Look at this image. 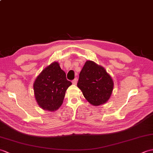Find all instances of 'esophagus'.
Returning a JSON list of instances; mask_svg holds the SVG:
<instances>
[{
  "label": "esophagus",
  "instance_id": "34e87169",
  "mask_svg": "<svg viewBox=\"0 0 153 153\" xmlns=\"http://www.w3.org/2000/svg\"><path fill=\"white\" fill-rule=\"evenodd\" d=\"M77 78H75V79L72 81L73 85H76V84H77Z\"/></svg>",
  "mask_w": 153,
  "mask_h": 153
}]
</instances>
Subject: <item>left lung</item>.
Masks as SVG:
<instances>
[{
  "mask_svg": "<svg viewBox=\"0 0 153 153\" xmlns=\"http://www.w3.org/2000/svg\"><path fill=\"white\" fill-rule=\"evenodd\" d=\"M77 85L87 101L97 106L109 100L114 89V82L102 66L87 60L79 74Z\"/></svg>",
  "mask_w": 153,
  "mask_h": 153,
  "instance_id": "obj_1",
  "label": "left lung"
}]
</instances>
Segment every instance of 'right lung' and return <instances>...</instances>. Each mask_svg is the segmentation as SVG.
Masks as SVG:
<instances>
[{
    "mask_svg": "<svg viewBox=\"0 0 153 153\" xmlns=\"http://www.w3.org/2000/svg\"><path fill=\"white\" fill-rule=\"evenodd\" d=\"M71 85L58 62L42 70L33 83L35 100L42 109L54 112L62 105L67 89Z\"/></svg>",
    "mask_w": 153,
    "mask_h": 153,
    "instance_id": "1",
    "label": "right lung"
}]
</instances>
